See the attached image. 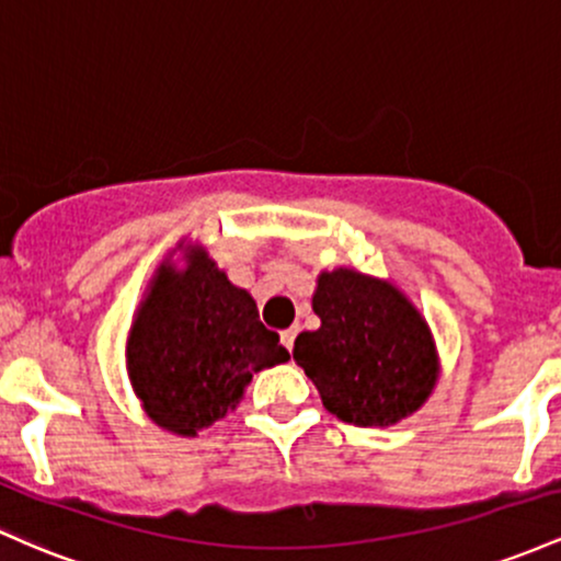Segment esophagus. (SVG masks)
Wrapping results in <instances>:
<instances>
[{"label":"esophagus","instance_id":"1","mask_svg":"<svg viewBox=\"0 0 561 561\" xmlns=\"http://www.w3.org/2000/svg\"><path fill=\"white\" fill-rule=\"evenodd\" d=\"M297 333H299L297 325H291V329L280 331V344H283V347H286L288 352L294 350V339H297Z\"/></svg>","mask_w":561,"mask_h":561}]
</instances>
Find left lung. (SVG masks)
Returning <instances> with one entry per match:
<instances>
[{
    "mask_svg": "<svg viewBox=\"0 0 561 561\" xmlns=\"http://www.w3.org/2000/svg\"><path fill=\"white\" fill-rule=\"evenodd\" d=\"M312 310L320 329L299 333L294 360L325 411L355 426H389L424 405L437 383V350L398 286L339 267L320 273Z\"/></svg>",
    "mask_w": 561,
    "mask_h": 561,
    "instance_id": "obj_1",
    "label": "left lung"
}]
</instances>
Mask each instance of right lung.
Here are the masks:
<instances>
[{
    "mask_svg": "<svg viewBox=\"0 0 561 561\" xmlns=\"http://www.w3.org/2000/svg\"><path fill=\"white\" fill-rule=\"evenodd\" d=\"M256 301L193 247L185 267L163 262L131 320L127 370L161 430L196 437L236 411L251 376L288 360Z\"/></svg>",
    "mask_w": 561,
    "mask_h": 561,
    "instance_id": "add662e5",
    "label": "right lung"
}]
</instances>
